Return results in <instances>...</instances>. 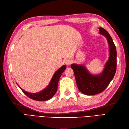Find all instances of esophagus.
I'll return each instance as SVG.
<instances>
[{
    "label": "esophagus",
    "mask_w": 129,
    "mask_h": 129,
    "mask_svg": "<svg viewBox=\"0 0 129 129\" xmlns=\"http://www.w3.org/2000/svg\"><path fill=\"white\" fill-rule=\"evenodd\" d=\"M64 63L66 64V65H69V64H71V63H72V61L70 60V59H66L64 61Z\"/></svg>",
    "instance_id": "34e87169"
}]
</instances>
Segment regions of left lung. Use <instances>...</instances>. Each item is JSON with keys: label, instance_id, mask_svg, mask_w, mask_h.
<instances>
[{"label": "left lung", "instance_id": "obj_1", "mask_svg": "<svg viewBox=\"0 0 129 129\" xmlns=\"http://www.w3.org/2000/svg\"><path fill=\"white\" fill-rule=\"evenodd\" d=\"M100 33L107 38L110 49V56L103 72L98 75H93L84 66L72 64L71 67L75 75L77 86L85 95H93L102 92L114 78L116 72V48L110 34L105 29L100 27Z\"/></svg>", "mask_w": 129, "mask_h": 129}]
</instances>
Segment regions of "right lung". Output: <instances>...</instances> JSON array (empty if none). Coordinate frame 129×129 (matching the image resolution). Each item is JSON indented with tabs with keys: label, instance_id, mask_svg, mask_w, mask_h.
I'll use <instances>...</instances> for the list:
<instances>
[{
	"label": "right lung",
	"instance_id": "add662e5",
	"mask_svg": "<svg viewBox=\"0 0 129 129\" xmlns=\"http://www.w3.org/2000/svg\"><path fill=\"white\" fill-rule=\"evenodd\" d=\"M66 68V66H63L54 74L52 79L50 81V82L48 85V87L45 89L37 93H29L24 90L20 87V88L21 89L22 92L28 96L29 98L38 101H47L53 97V96L55 94V93L57 89L58 82L59 81L60 78L62 75V73L64 72Z\"/></svg>",
	"mask_w": 129,
	"mask_h": 129
}]
</instances>
